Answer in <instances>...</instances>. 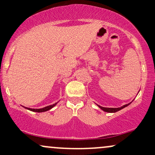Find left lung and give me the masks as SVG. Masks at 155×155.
Wrapping results in <instances>:
<instances>
[{"mask_svg": "<svg viewBox=\"0 0 155 155\" xmlns=\"http://www.w3.org/2000/svg\"><path fill=\"white\" fill-rule=\"evenodd\" d=\"M133 101H131V102H130V103H129V104L124 105V106H121V107H119V108H106V107H102V106H99V105H97V106H98V107L100 108L101 109H102L103 111H104L108 112V113H115V112H117V111H120V110L122 109V108H124L127 107V106H129V105L131 103L133 102Z\"/></svg>", "mask_w": 155, "mask_h": 155, "instance_id": "1", "label": "left lung"}]
</instances>
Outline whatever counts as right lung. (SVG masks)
Returning a JSON list of instances; mask_svg holds the SVG:
<instances>
[{
    "label": "right lung",
    "instance_id": "1",
    "mask_svg": "<svg viewBox=\"0 0 155 155\" xmlns=\"http://www.w3.org/2000/svg\"><path fill=\"white\" fill-rule=\"evenodd\" d=\"M58 102L55 103V104H52V105H50V106H46V107H44L42 108H28V107H24L26 108V109L28 110H30V111H34V112H38V113H41V112H44V111H49V110H50L51 108H52L54 106H55L58 104Z\"/></svg>",
    "mask_w": 155,
    "mask_h": 155
}]
</instances>
